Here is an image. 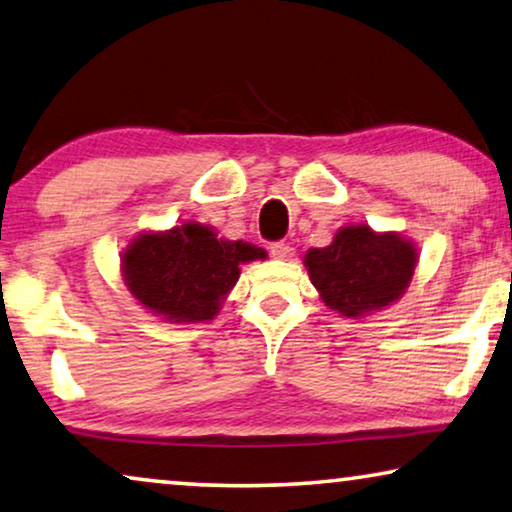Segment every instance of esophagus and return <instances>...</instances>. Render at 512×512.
I'll return each mask as SVG.
<instances>
[{"label": "esophagus", "mask_w": 512, "mask_h": 512, "mask_svg": "<svg viewBox=\"0 0 512 512\" xmlns=\"http://www.w3.org/2000/svg\"><path fill=\"white\" fill-rule=\"evenodd\" d=\"M269 250H271V255L276 257V259H289V257H294V248L289 246V243H285V241L271 243Z\"/></svg>", "instance_id": "34e87169"}]
</instances>
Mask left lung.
Masks as SVG:
<instances>
[{
    "mask_svg": "<svg viewBox=\"0 0 512 512\" xmlns=\"http://www.w3.org/2000/svg\"><path fill=\"white\" fill-rule=\"evenodd\" d=\"M418 262L414 243L368 225L340 227L326 248L305 253V269L322 301L342 317L361 319L398 301Z\"/></svg>",
    "mask_w": 512,
    "mask_h": 512,
    "instance_id": "left-lung-1",
    "label": "left lung"
}]
</instances>
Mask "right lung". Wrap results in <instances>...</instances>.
<instances>
[{"mask_svg": "<svg viewBox=\"0 0 512 512\" xmlns=\"http://www.w3.org/2000/svg\"><path fill=\"white\" fill-rule=\"evenodd\" d=\"M264 257L253 243L218 239L211 227L186 223L135 236L121 253V273L128 292L154 315L195 324L218 315L241 264Z\"/></svg>", "mask_w": 512, "mask_h": 512, "instance_id": "add662e5", "label": "right lung"}]
</instances>
